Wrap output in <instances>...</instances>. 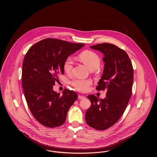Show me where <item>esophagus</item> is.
<instances>
[{"mask_svg": "<svg viewBox=\"0 0 157 157\" xmlns=\"http://www.w3.org/2000/svg\"><path fill=\"white\" fill-rule=\"evenodd\" d=\"M78 98L80 99V100H82V99H84L85 98V97L84 95H78Z\"/></svg>", "mask_w": 157, "mask_h": 157, "instance_id": "esophagus-1", "label": "esophagus"}]
</instances>
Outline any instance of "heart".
<instances>
[{
  "instance_id": "heart-1",
  "label": "heart",
  "mask_w": 157,
  "mask_h": 157,
  "mask_svg": "<svg viewBox=\"0 0 157 157\" xmlns=\"http://www.w3.org/2000/svg\"><path fill=\"white\" fill-rule=\"evenodd\" d=\"M78 57L80 60L90 70L97 69L100 65V59L98 56L91 51H85L81 52ZM73 67V62L71 57H67L63 63V69L67 73H70ZM92 82L90 80L74 78L71 82V85L77 90L80 92L87 91L91 85Z\"/></svg>"
}]
</instances>
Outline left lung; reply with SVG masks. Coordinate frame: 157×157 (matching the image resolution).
<instances>
[{"instance_id": "1", "label": "left lung", "mask_w": 157, "mask_h": 157, "mask_svg": "<svg viewBox=\"0 0 157 157\" xmlns=\"http://www.w3.org/2000/svg\"><path fill=\"white\" fill-rule=\"evenodd\" d=\"M90 48L104 55L103 73L96 90H106V97L99 99L92 94L88 96L91 106L85 120L90 127L103 131L116 123L124 112L132 95L134 69L128 54L116 45L104 43Z\"/></svg>"}]
</instances>
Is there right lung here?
<instances>
[{
  "label": "right lung",
  "mask_w": 157,
  "mask_h": 157,
  "mask_svg": "<svg viewBox=\"0 0 157 157\" xmlns=\"http://www.w3.org/2000/svg\"><path fill=\"white\" fill-rule=\"evenodd\" d=\"M84 46L48 38L33 45L26 52L23 62V90L30 111L42 125H62L77 99L75 92L65 89L61 95L53 90V85L59 81V75L64 73L65 60Z\"/></svg>",
  "instance_id": "1"
}]
</instances>
